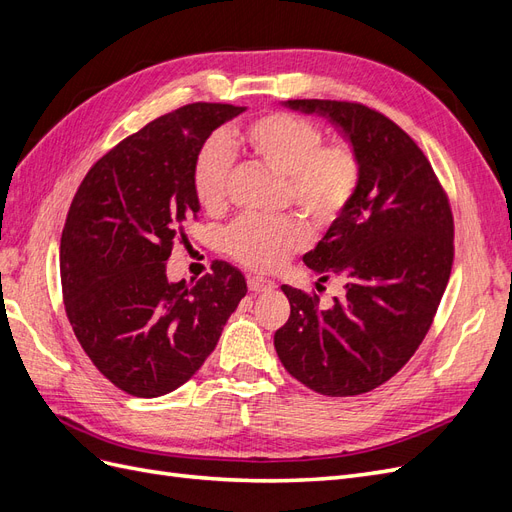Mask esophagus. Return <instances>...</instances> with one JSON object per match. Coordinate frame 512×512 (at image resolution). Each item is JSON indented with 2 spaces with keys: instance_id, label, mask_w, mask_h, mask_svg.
<instances>
[{
  "instance_id": "34e87169",
  "label": "esophagus",
  "mask_w": 512,
  "mask_h": 512,
  "mask_svg": "<svg viewBox=\"0 0 512 512\" xmlns=\"http://www.w3.org/2000/svg\"><path fill=\"white\" fill-rule=\"evenodd\" d=\"M247 288L252 292H267L271 288H275L273 280H267V277H260V275H252L250 280H247Z\"/></svg>"
}]
</instances>
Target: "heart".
I'll return each mask as SVG.
<instances>
[{"label":"heart","mask_w":512,"mask_h":512,"mask_svg":"<svg viewBox=\"0 0 512 512\" xmlns=\"http://www.w3.org/2000/svg\"><path fill=\"white\" fill-rule=\"evenodd\" d=\"M322 143L324 134L316 123L290 113L262 115L226 134L224 143L209 141L196 156L192 175L198 205L207 211L224 205L232 151L282 175L290 203L316 226H327L359 188L361 162L346 141ZM305 243L307 228L294 218H241L224 235L226 252L258 271L280 267Z\"/></svg>","instance_id":"heart-1"}]
</instances>
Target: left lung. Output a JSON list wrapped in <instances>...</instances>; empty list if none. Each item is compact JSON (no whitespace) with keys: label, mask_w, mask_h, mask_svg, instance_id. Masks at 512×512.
Instances as JSON below:
<instances>
[{"label":"left lung","mask_w":512,"mask_h":512,"mask_svg":"<svg viewBox=\"0 0 512 512\" xmlns=\"http://www.w3.org/2000/svg\"><path fill=\"white\" fill-rule=\"evenodd\" d=\"M327 117L354 147L361 181L305 265L346 294L318 297L282 286L290 318L275 350L290 376L329 397L391 380L425 339L453 267V213L425 153L389 117L356 102L288 100Z\"/></svg>","instance_id":"1"}]
</instances>
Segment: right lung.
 <instances>
[{"mask_svg":"<svg viewBox=\"0 0 512 512\" xmlns=\"http://www.w3.org/2000/svg\"><path fill=\"white\" fill-rule=\"evenodd\" d=\"M243 111L196 102L153 119L74 194L59 247L66 314L91 363L128 395L160 397L188 382L245 297L243 273L224 260L196 284L166 277L175 239L200 211L196 156Z\"/></svg>","mask_w":512,"mask_h":512,"instance_id":"obj_1","label":"right lung"}]
</instances>
